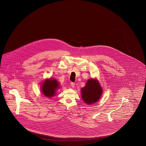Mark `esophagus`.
Here are the masks:
<instances>
[{
    "instance_id": "1",
    "label": "esophagus",
    "mask_w": 146,
    "mask_h": 146,
    "mask_svg": "<svg viewBox=\"0 0 146 146\" xmlns=\"http://www.w3.org/2000/svg\"><path fill=\"white\" fill-rule=\"evenodd\" d=\"M70 86H71V87L74 88V86H75V83H73V82H71V83H70Z\"/></svg>"
}]
</instances>
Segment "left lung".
<instances>
[{"instance_id":"left-lung-1","label":"left lung","mask_w":146,"mask_h":146,"mask_svg":"<svg viewBox=\"0 0 146 146\" xmlns=\"http://www.w3.org/2000/svg\"><path fill=\"white\" fill-rule=\"evenodd\" d=\"M82 97L86 104H94L101 96L102 90L99 83L95 79H89L85 86L81 89Z\"/></svg>"}]
</instances>
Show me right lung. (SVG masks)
Wrapping results in <instances>:
<instances>
[{"mask_svg":"<svg viewBox=\"0 0 146 146\" xmlns=\"http://www.w3.org/2000/svg\"><path fill=\"white\" fill-rule=\"evenodd\" d=\"M58 88L59 84L56 79H46L42 84V92L46 97L50 98L55 95L56 91Z\"/></svg>","mask_w":146,"mask_h":146,"instance_id":"right-lung-1","label":"right lung"}]
</instances>
